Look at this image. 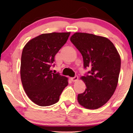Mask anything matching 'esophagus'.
Here are the masks:
<instances>
[{
  "mask_svg": "<svg viewBox=\"0 0 133 133\" xmlns=\"http://www.w3.org/2000/svg\"><path fill=\"white\" fill-rule=\"evenodd\" d=\"M71 80L72 82H76L78 80V76H75L74 77L71 78Z\"/></svg>",
  "mask_w": 133,
  "mask_h": 133,
  "instance_id": "obj_1",
  "label": "esophagus"
}]
</instances>
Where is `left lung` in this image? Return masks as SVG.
<instances>
[{"label": "left lung", "instance_id": "left-lung-1", "mask_svg": "<svg viewBox=\"0 0 133 133\" xmlns=\"http://www.w3.org/2000/svg\"><path fill=\"white\" fill-rule=\"evenodd\" d=\"M70 41L83 57L84 68L90 71L82 76L87 88L77 101L85 108L102 107L113 95L121 70V57L113 43L102 36L76 32Z\"/></svg>", "mask_w": 133, "mask_h": 133}]
</instances>
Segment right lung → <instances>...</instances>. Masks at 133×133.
Listing matches in <instances>:
<instances>
[{
  "label": "right lung",
  "mask_w": 133,
  "mask_h": 133,
  "mask_svg": "<svg viewBox=\"0 0 133 133\" xmlns=\"http://www.w3.org/2000/svg\"><path fill=\"white\" fill-rule=\"evenodd\" d=\"M70 32L42 34L30 40L23 49L21 77L26 95L41 107L57 103L68 84V78L54 74V56L66 42Z\"/></svg>",
  "instance_id": "obj_1"
}]
</instances>
